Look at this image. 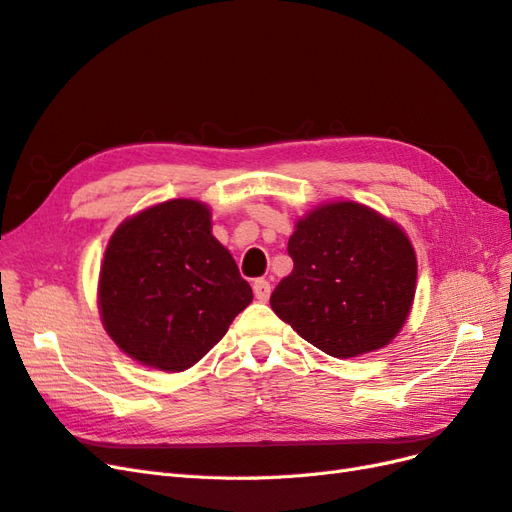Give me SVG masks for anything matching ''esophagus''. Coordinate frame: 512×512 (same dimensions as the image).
Instances as JSON below:
<instances>
[{
    "label": "esophagus",
    "mask_w": 512,
    "mask_h": 512,
    "mask_svg": "<svg viewBox=\"0 0 512 512\" xmlns=\"http://www.w3.org/2000/svg\"><path fill=\"white\" fill-rule=\"evenodd\" d=\"M254 297L258 299V301H269V297H271V284L267 282V280H256L254 282Z\"/></svg>",
    "instance_id": "obj_1"
}]
</instances>
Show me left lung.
<instances>
[{"label":"left lung","instance_id":"obj_1","mask_svg":"<svg viewBox=\"0 0 512 512\" xmlns=\"http://www.w3.org/2000/svg\"><path fill=\"white\" fill-rule=\"evenodd\" d=\"M292 273L271 309L305 342L337 359L389 346L416 292V254L397 222L354 200H331L294 224Z\"/></svg>","mask_w":512,"mask_h":512}]
</instances>
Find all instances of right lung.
<instances>
[{
	"label": "right lung",
	"mask_w": 512,
	"mask_h": 512,
	"mask_svg": "<svg viewBox=\"0 0 512 512\" xmlns=\"http://www.w3.org/2000/svg\"><path fill=\"white\" fill-rule=\"evenodd\" d=\"M250 284L211 232V209L173 198L123 220L98 277L104 331L141 365L183 371L252 303Z\"/></svg>",
	"instance_id": "right-lung-1"
}]
</instances>
